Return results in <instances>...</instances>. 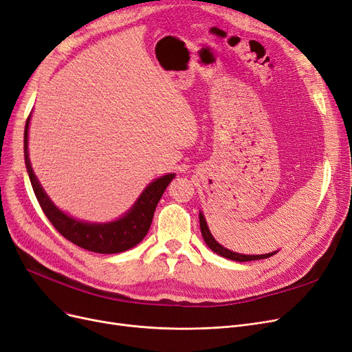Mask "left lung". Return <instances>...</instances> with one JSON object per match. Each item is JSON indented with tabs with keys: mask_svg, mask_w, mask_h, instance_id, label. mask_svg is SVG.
<instances>
[{
	"mask_svg": "<svg viewBox=\"0 0 352 352\" xmlns=\"http://www.w3.org/2000/svg\"><path fill=\"white\" fill-rule=\"evenodd\" d=\"M199 219H200V230H201V235H203V239L206 242V245L209 246V248L216 252L217 255L223 256V258H228V259H232V261H238V263H246V261H256V259H264V258H270L274 255L276 252L278 251H274V252H270V254H263V255H245V254H238V252H233L228 248H225V246L220 245L212 235V232L209 229V226H207V222L204 219V214L203 212L199 213Z\"/></svg>",
	"mask_w": 352,
	"mask_h": 352,
	"instance_id": "left-lung-1",
	"label": "left lung"
}]
</instances>
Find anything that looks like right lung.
<instances>
[{
    "mask_svg": "<svg viewBox=\"0 0 352 352\" xmlns=\"http://www.w3.org/2000/svg\"><path fill=\"white\" fill-rule=\"evenodd\" d=\"M30 117L32 114L29 116L24 127V162L37 201L41 204L46 217L50 220V223L55 226L63 238L91 252L119 254L136 246L146 236L156 206H158L165 188L171 183L173 178H175V174H165L153 179L140 192L135 204L124 214L111 220V222L94 223L80 220L65 213L58 206H55V203L50 200L43 190L42 184L38 183L29 158Z\"/></svg>",
    "mask_w": 352,
    "mask_h": 352,
    "instance_id": "right-lung-1",
    "label": "right lung"
}]
</instances>
